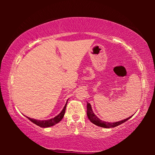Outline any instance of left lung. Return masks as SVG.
<instances>
[{"label": "left lung", "instance_id": "obj_1", "mask_svg": "<svg viewBox=\"0 0 155 155\" xmlns=\"http://www.w3.org/2000/svg\"><path fill=\"white\" fill-rule=\"evenodd\" d=\"M87 117L89 120H90L92 124H94L96 126H98L99 127H102V128H114V127H116L119 125L122 124L123 123L126 122L128 119H130L131 116L130 117L126 118V119H124L122 120H120V121H116V122H113V123H109V122H106L104 121V120H101V119L97 117V116L94 114V112L92 111V107H91V104L90 103L87 102Z\"/></svg>", "mask_w": 155, "mask_h": 155}]
</instances>
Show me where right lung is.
Segmentation results:
<instances>
[{
    "instance_id": "right-lung-1",
    "label": "right lung",
    "mask_w": 155,
    "mask_h": 155,
    "mask_svg": "<svg viewBox=\"0 0 155 155\" xmlns=\"http://www.w3.org/2000/svg\"><path fill=\"white\" fill-rule=\"evenodd\" d=\"M67 102L68 101H66V104H65V107H63V110L61 111V113L59 114L58 115L55 116L54 118H51V119L40 120H37V119H33V118H31L29 117H27V118H28L29 120H31V122L34 123V124L37 125L38 126L41 127V128H48V127L53 126H54V125H56V124H58V123H59L61 120H62V118H63V116H64V114L65 112V108H66V106H67Z\"/></svg>"
}]
</instances>
